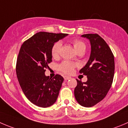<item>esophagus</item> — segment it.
Segmentation results:
<instances>
[{
  "label": "esophagus",
  "mask_w": 128,
  "mask_h": 128,
  "mask_svg": "<svg viewBox=\"0 0 128 128\" xmlns=\"http://www.w3.org/2000/svg\"><path fill=\"white\" fill-rule=\"evenodd\" d=\"M71 78V77H70V76H64V80H70V79Z\"/></svg>",
  "instance_id": "obj_1"
}]
</instances>
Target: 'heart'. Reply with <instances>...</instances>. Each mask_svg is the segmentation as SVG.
<instances>
[{
	"mask_svg": "<svg viewBox=\"0 0 128 128\" xmlns=\"http://www.w3.org/2000/svg\"><path fill=\"white\" fill-rule=\"evenodd\" d=\"M72 45L74 48L75 50L78 52L80 51H85L86 45L83 42L80 40H74L72 41ZM62 44L60 42H56L53 45L51 50V54L53 58H57L60 54V51L61 49ZM78 66L77 64L72 62L64 60L58 66V70L64 74H71L74 71V69Z\"/></svg>",
	"mask_w": 128,
	"mask_h": 128,
	"instance_id": "heart-1",
	"label": "heart"
}]
</instances>
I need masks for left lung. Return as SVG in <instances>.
<instances>
[{"label": "left lung", "instance_id": "1", "mask_svg": "<svg viewBox=\"0 0 128 128\" xmlns=\"http://www.w3.org/2000/svg\"><path fill=\"white\" fill-rule=\"evenodd\" d=\"M91 44L88 62L80 71L86 76V82L76 79L74 96L79 104L90 107L103 100L112 84L114 75V57L104 40L98 34H84Z\"/></svg>", "mask_w": 128, "mask_h": 128}]
</instances>
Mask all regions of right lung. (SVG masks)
Here are the masks:
<instances>
[{"mask_svg": "<svg viewBox=\"0 0 128 128\" xmlns=\"http://www.w3.org/2000/svg\"><path fill=\"white\" fill-rule=\"evenodd\" d=\"M68 35L39 32L21 45L16 62V74L25 96L38 107H50L58 97L64 78L59 74L50 78L45 72L52 61L53 45Z\"/></svg>", "mask_w": 128, "mask_h": 128, "instance_id": "right-lung-1", "label": "right lung"}]
</instances>
